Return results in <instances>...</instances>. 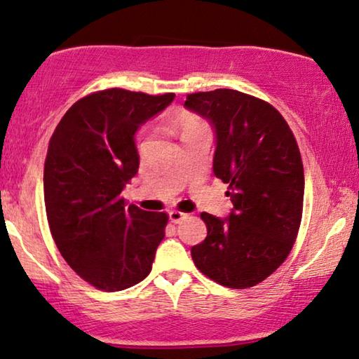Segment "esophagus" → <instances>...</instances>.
Here are the masks:
<instances>
[{
  "label": "esophagus",
  "instance_id": "34e87169",
  "mask_svg": "<svg viewBox=\"0 0 359 359\" xmlns=\"http://www.w3.org/2000/svg\"><path fill=\"white\" fill-rule=\"evenodd\" d=\"M168 217H170V222H172V223H180L181 219H184L187 217V213L172 210V212H168Z\"/></svg>",
  "mask_w": 359,
  "mask_h": 359
}]
</instances>
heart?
Here are the masks:
<instances>
[{
	"mask_svg": "<svg viewBox=\"0 0 359 359\" xmlns=\"http://www.w3.org/2000/svg\"><path fill=\"white\" fill-rule=\"evenodd\" d=\"M196 126H201V123H198L196 118L184 117V118H181L180 122H176L175 130L178 131V133H180L181 136H183V135L187 133V131H191L192 128H196Z\"/></svg>",
	"mask_w": 359,
	"mask_h": 359,
	"instance_id": "b5f03b06",
	"label": "heart"
}]
</instances>
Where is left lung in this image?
<instances>
[{"label": "left lung", "instance_id": "8db88e82", "mask_svg": "<svg viewBox=\"0 0 359 359\" xmlns=\"http://www.w3.org/2000/svg\"><path fill=\"white\" fill-rule=\"evenodd\" d=\"M184 107L213 126V173L229 184L233 202L226 218L201 213L207 237L191 249L192 260L224 287H253L284 263L299 233L305 191L299 146L271 104L241 91L194 93Z\"/></svg>", "mask_w": 359, "mask_h": 359}]
</instances>
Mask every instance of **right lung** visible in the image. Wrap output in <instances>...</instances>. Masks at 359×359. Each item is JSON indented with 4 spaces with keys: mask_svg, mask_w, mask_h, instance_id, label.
<instances>
[{
    "mask_svg": "<svg viewBox=\"0 0 359 359\" xmlns=\"http://www.w3.org/2000/svg\"><path fill=\"white\" fill-rule=\"evenodd\" d=\"M173 99L120 88L93 93L65 112L49 141V229L69 266L96 289H128L151 273L168 217L126 205L122 191L140 168L136 131Z\"/></svg>",
    "mask_w": 359,
    "mask_h": 359,
    "instance_id": "add662e5",
    "label": "right lung"
}]
</instances>
